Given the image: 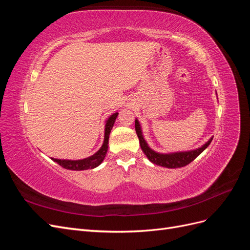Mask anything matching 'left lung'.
<instances>
[{
	"instance_id": "8db88e82",
	"label": "left lung",
	"mask_w": 250,
	"mask_h": 250,
	"mask_svg": "<svg viewBox=\"0 0 250 250\" xmlns=\"http://www.w3.org/2000/svg\"><path fill=\"white\" fill-rule=\"evenodd\" d=\"M135 131H137L138 138L140 140V145L143 152L145 153V155L148 157V160L157 166H162V167L169 168V169L181 168L192 163L196 157H197L199 154H201L203 151L208 147L211 140H213V137H211L208 142L204 143L201 147H198L196 149L187 150V151H177V152L162 153V152H157V151L153 150L152 148H150L147 141L145 140V137H144L142 126L138 119H135Z\"/></svg>"
}]
</instances>
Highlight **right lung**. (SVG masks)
<instances>
[{
	"label": "right lung",
	"mask_w": 250,
	"mask_h": 250,
	"mask_svg": "<svg viewBox=\"0 0 250 250\" xmlns=\"http://www.w3.org/2000/svg\"><path fill=\"white\" fill-rule=\"evenodd\" d=\"M119 115V112L116 111L111 113V115L105 120V126H104V141L100 149L97 151L96 153L90 155L88 157L82 158V160H60V158L51 157L52 161H54L58 165L62 166L64 169L74 170V171H82V170H88V169H95L98 166H100L103 160L106 155L108 150V140L109 134L112 129V126L116 122V119Z\"/></svg>",
	"instance_id": "obj_1"
}]
</instances>
